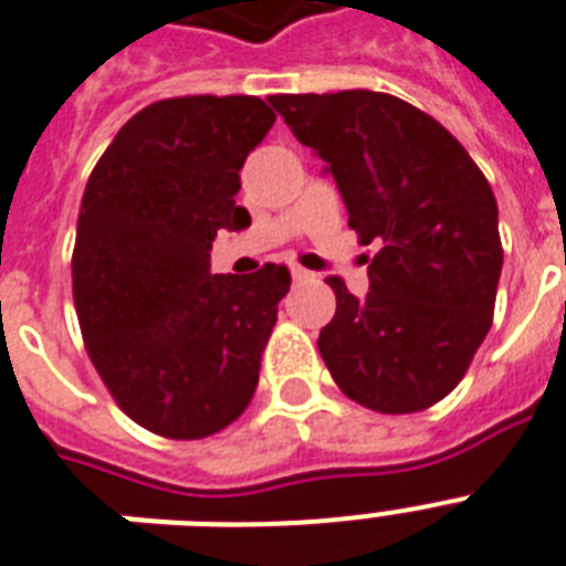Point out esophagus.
Segmentation results:
<instances>
[{
	"label": "esophagus",
	"mask_w": 566,
	"mask_h": 566,
	"mask_svg": "<svg viewBox=\"0 0 566 566\" xmlns=\"http://www.w3.org/2000/svg\"><path fill=\"white\" fill-rule=\"evenodd\" d=\"M292 277H295V280H306V277H310V271L301 269V265H295V269H292Z\"/></svg>",
	"instance_id": "obj_1"
}]
</instances>
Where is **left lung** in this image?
<instances>
[{"label":"left lung","mask_w":566,"mask_h":566,"mask_svg":"<svg viewBox=\"0 0 566 566\" xmlns=\"http://www.w3.org/2000/svg\"><path fill=\"white\" fill-rule=\"evenodd\" d=\"M269 102L327 160L359 245H379L365 301L327 277L336 315L321 329V359L365 409L436 406L494 321L503 242L491 184L441 122L403 98L342 90Z\"/></svg>","instance_id":"8db88e82"}]
</instances>
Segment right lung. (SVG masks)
<instances>
[{"label":"right lung","mask_w":566,"mask_h":566,"mask_svg":"<svg viewBox=\"0 0 566 566\" xmlns=\"http://www.w3.org/2000/svg\"><path fill=\"white\" fill-rule=\"evenodd\" d=\"M274 119L256 96L163 98L87 180L72 251L81 336L116 406L155 436H216L256 391L292 274H210V248L251 224L239 169Z\"/></svg>","instance_id":"right-lung-1"}]
</instances>
